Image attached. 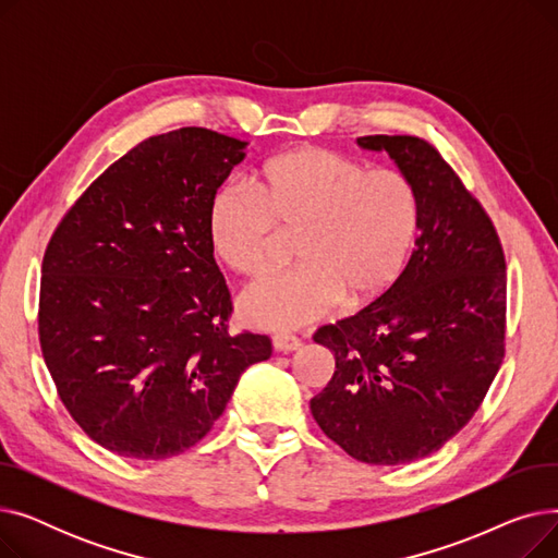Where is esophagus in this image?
Listing matches in <instances>:
<instances>
[{
  "mask_svg": "<svg viewBox=\"0 0 558 558\" xmlns=\"http://www.w3.org/2000/svg\"><path fill=\"white\" fill-rule=\"evenodd\" d=\"M274 348L278 350V353H291V350L301 348V339L296 335L280 332V335H274Z\"/></svg>",
  "mask_w": 558,
  "mask_h": 558,
  "instance_id": "34e87169",
  "label": "esophagus"
}]
</instances>
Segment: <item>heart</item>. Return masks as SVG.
<instances>
[{
	"label": "heart",
	"mask_w": 558,
	"mask_h": 558,
	"mask_svg": "<svg viewBox=\"0 0 558 558\" xmlns=\"http://www.w3.org/2000/svg\"><path fill=\"white\" fill-rule=\"evenodd\" d=\"M421 205L398 169L307 146L274 158L255 190L226 185L210 205L208 230L228 269L259 276L299 244L301 267L251 282L240 314L262 330H296L345 301L360 307L385 296L414 248Z\"/></svg>",
	"instance_id": "1"
}]
</instances>
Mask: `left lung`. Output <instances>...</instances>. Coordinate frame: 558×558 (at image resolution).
<instances>
[{"label":"left lung","instance_id":"left-lung-1","mask_svg":"<svg viewBox=\"0 0 558 558\" xmlns=\"http://www.w3.org/2000/svg\"><path fill=\"white\" fill-rule=\"evenodd\" d=\"M357 142L414 183L421 232L385 296L314 332L337 371L310 409L353 459L396 465L436 452L484 402L505 360L507 262L484 205L432 142Z\"/></svg>","mask_w":558,"mask_h":558}]
</instances>
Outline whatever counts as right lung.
<instances>
[{
    "label": "right lung",
    "instance_id": "obj_1",
    "mask_svg": "<svg viewBox=\"0 0 558 558\" xmlns=\"http://www.w3.org/2000/svg\"><path fill=\"white\" fill-rule=\"evenodd\" d=\"M246 142L187 126L142 140L58 221L43 257L38 337L70 416L129 459L208 434L267 335H230L208 215Z\"/></svg>",
    "mask_w": 558,
    "mask_h": 558
}]
</instances>
